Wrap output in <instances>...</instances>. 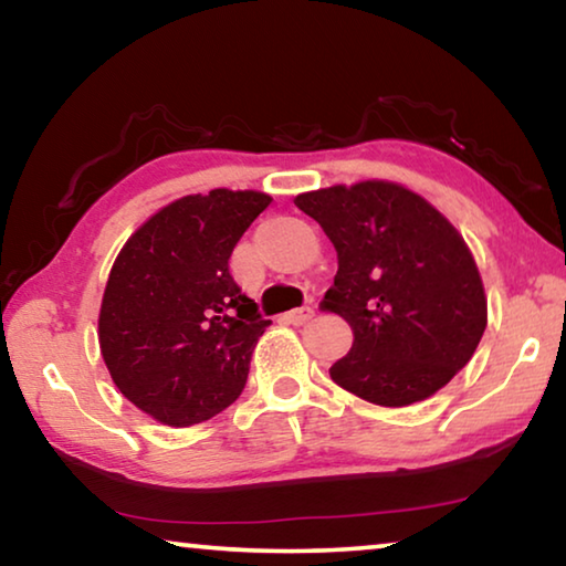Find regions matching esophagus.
Returning a JSON list of instances; mask_svg holds the SVG:
<instances>
[{
  "label": "esophagus",
  "mask_w": 566,
  "mask_h": 566,
  "mask_svg": "<svg viewBox=\"0 0 566 566\" xmlns=\"http://www.w3.org/2000/svg\"><path fill=\"white\" fill-rule=\"evenodd\" d=\"M315 317V310L312 307H300V310H292L284 315V322H290V325H304V322H310Z\"/></svg>",
  "instance_id": "34e87169"
}]
</instances>
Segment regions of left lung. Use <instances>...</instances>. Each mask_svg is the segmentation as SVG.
I'll return each instance as SVG.
<instances>
[{
    "label": "left lung",
    "instance_id": "left-lung-1",
    "mask_svg": "<svg viewBox=\"0 0 566 566\" xmlns=\"http://www.w3.org/2000/svg\"><path fill=\"white\" fill-rule=\"evenodd\" d=\"M337 251L322 310L353 327L329 378L385 408L433 396L465 367L486 329V294L463 237L423 196L390 181L300 193Z\"/></svg>",
    "mask_w": 566,
    "mask_h": 566
}]
</instances>
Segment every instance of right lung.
<instances>
[{
    "label": "right lung",
    "mask_w": 566,
    "mask_h": 566,
    "mask_svg": "<svg viewBox=\"0 0 566 566\" xmlns=\"http://www.w3.org/2000/svg\"><path fill=\"white\" fill-rule=\"evenodd\" d=\"M272 203L262 191L213 188L156 211L107 276L97 339L113 382L158 423L219 416L247 385L272 325L229 272L241 234Z\"/></svg>",
    "instance_id": "right-lung-1"
}]
</instances>
